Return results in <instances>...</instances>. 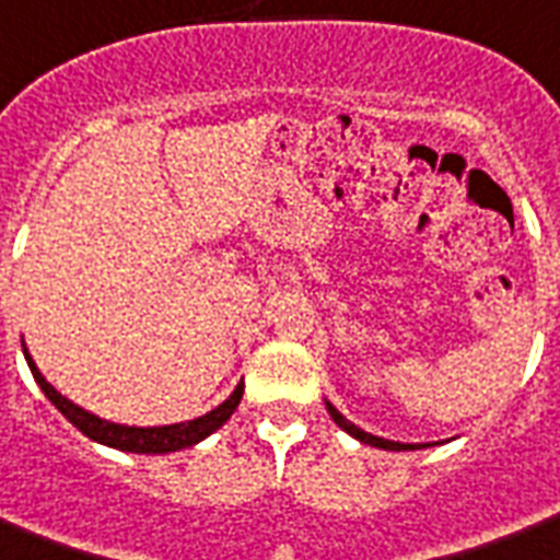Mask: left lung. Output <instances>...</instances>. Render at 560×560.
Instances as JSON below:
<instances>
[{
    "instance_id": "left-lung-1",
    "label": "left lung",
    "mask_w": 560,
    "mask_h": 560,
    "mask_svg": "<svg viewBox=\"0 0 560 560\" xmlns=\"http://www.w3.org/2000/svg\"><path fill=\"white\" fill-rule=\"evenodd\" d=\"M326 408H328V413H331V420H335L337 425H340V429H343V432L352 434V438H355V441L370 443V446H375V450H387V452H408V450H425V446H429V443H399V441H384V438H375V434L364 432V429H358L355 422H349L347 417H343V413L337 411V408H335V405H331V402H326Z\"/></svg>"
}]
</instances>
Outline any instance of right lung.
<instances>
[{"mask_svg":"<svg viewBox=\"0 0 560 560\" xmlns=\"http://www.w3.org/2000/svg\"><path fill=\"white\" fill-rule=\"evenodd\" d=\"M23 355L25 361H28V370H32L34 382L40 384V390L46 394V399H49V402H52L81 434H88V438L96 443H105V446H110V450L138 452V455H166V452L187 450V446L205 441L208 434L217 432V429L232 417L234 408H237L243 399V382H241L223 405H217L213 411L202 413V417H196V420L173 422V425H152V429H143V425H119V422L102 420V417H96V413L84 411V408H79L75 402H70L67 396L58 394L52 384L43 378V373L37 370V364H34L25 347H23Z\"/></svg>","mask_w":560,"mask_h":560,"instance_id":"obj_1","label":"right lung"}]
</instances>
